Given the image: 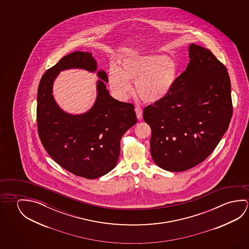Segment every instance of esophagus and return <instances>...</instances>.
Segmentation results:
<instances>
[{"label":"esophagus","mask_w":249,"mask_h":249,"mask_svg":"<svg viewBox=\"0 0 249 249\" xmlns=\"http://www.w3.org/2000/svg\"><path fill=\"white\" fill-rule=\"evenodd\" d=\"M135 111L137 119L138 120H142V109L140 107H136L135 108Z\"/></svg>","instance_id":"obj_1"}]
</instances>
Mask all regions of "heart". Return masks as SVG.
<instances>
[{"label":"heart","instance_id":"b5f03b06","mask_svg":"<svg viewBox=\"0 0 249 249\" xmlns=\"http://www.w3.org/2000/svg\"><path fill=\"white\" fill-rule=\"evenodd\" d=\"M179 68L171 56L159 54L133 55L119 61L108 72V83L116 98L125 101L132 93L130 82L145 102L155 103L167 97L178 78Z\"/></svg>","mask_w":249,"mask_h":249}]
</instances>
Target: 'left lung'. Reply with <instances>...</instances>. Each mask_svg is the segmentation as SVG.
I'll use <instances>...</instances> for the list:
<instances>
[{
	"instance_id": "1",
	"label": "left lung",
	"mask_w": 249,
	"mask_h": 249,
	"mask_svg": "<svg viewBox=\"0 0 249 249\" xmlns=\"http://www.w3.org/2000/svg\"><path fill=\"white\" fill-rule=\"evenodd\" d=\"M189 63L170 94L144 109L151 156L164 170L182 172L202 162L229 128L232 114L228 70L212 52L191 43Z\"/></svg>"
}]
</instances>
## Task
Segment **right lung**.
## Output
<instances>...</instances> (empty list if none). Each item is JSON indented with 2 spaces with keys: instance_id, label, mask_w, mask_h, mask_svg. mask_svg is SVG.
<instances>
[{
  "instance_id": "obj_1",
  "label": "right lung",
  "mask_w": 249,
  "mask_h": 249,
  "mask_svg": "<svg viewBox=\"0 0 249 249\" xmlns=\"http://www.w3.org/2000/svg\"><path fill=\"white\" fill-rule=\"evenodd\" d=\"M97 72V99L85 113L73 115L61 109L53 98V82L64 70ZM104 70L90 52L75 51L61 58L41 79L37 93V126L41 143L51 158L66 170L96 179L114 168L120 142L137 119L134 105L119 102L107 89Z\"/></svg>"
}]
</instances>
